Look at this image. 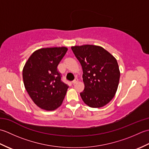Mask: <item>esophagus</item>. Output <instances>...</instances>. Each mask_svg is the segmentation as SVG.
<instances>
[{
    "instance_id": "34e87169",
    "label": "esophagus",
    "mask_w": 149,
    "mask_h": 149,
    "mask_svg": "<svg viewBox=\"0 0 149 149\" xmlns=\"http://www.w3.org/2000/svg\"><path fill=\"white\" fill-rule=\"evenodd\" d=\"M77 81H78V79L77 78H75V79L72 82V83L73 84H75L76 83H77Z\"/></svg>"
}]
</instances>
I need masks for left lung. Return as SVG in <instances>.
<instances>
[{"label":"left lung","instance_id":"8db88e82","mask_svg":"<svg viewBox=\"0 0 149 149\" xmlns=\"http://www.w3.org/2000/svg\"><path fill=\"white\" fill-rule=\"evenodd\" d=\"M72 50L83 70L82 99L91 107L106 105L115 96L118 86L120 74L116 59L99 46H74Z\"/></svg>","mask_w":149,"mask_h":149}]
</instances>
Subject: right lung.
Here are the masks:
<instances>
[{
    "label": "right lung",
    "instance_id": "add662e5",
    "mask_svg": "<svg viewBox=\"0 0 149 149\" xmlns=\"http://www.w3.org/2000/svg\"><path fill=\"white\" fill-rule=\"evenodd\" d=\"M67 50L64 47L37 50L24 66L25 88L33 102L43 109H57L65 97L68 86L61 81L58 66Z\"/></svg>",
    "mask_w": 149,
    "mask_h": 149
}]
</instances>
